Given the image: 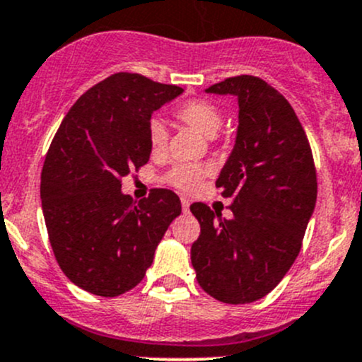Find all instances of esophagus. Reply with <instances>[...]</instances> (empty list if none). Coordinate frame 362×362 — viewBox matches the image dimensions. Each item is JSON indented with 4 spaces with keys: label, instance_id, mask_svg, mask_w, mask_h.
<instances>
[{
    "label": "esophagus",
    "instance_id": "esophagus-1",
    "mask_svg": "<svg viewBox=\"0 0 362 362\" xmlns=\"http://www.w3.org/2000/svg\"><path fill=\"white\" fill-rule=\"evenodd\" d=\"M189 204H191V203H189L187 198H182V210L189 211Z\"/></svg>",
    "mask_w": 362,
    "mask_h": 362
}]
</instances>
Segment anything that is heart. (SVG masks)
Here are the masks:
<instances>
[{"mask_svg":"<svg viewBox=\"0 0 362 362\" xmlns=\"http://www.w3.org/2000/svg\"><path fill=\"white\" fill-rule=\"evenodd\" d=\"M178 120L187 126L194 127L204 136H214L222 126V113L214 103L204 100L187 101L180 105L175 112ZM148 144L152 154H163L168 145V129L160 119H152L148 124ZM211 168L208 164H177L168 173V182L184 192H191L202 184L206 175H210Z\"/></svg>","mask_w":362,"mask_h":362,"instance_id":"obj_1","label":"heart"}]
</instances>
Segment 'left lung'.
Here are the masks:
<instances>
[{
    "label": "left lung",
    "mask_w": 362,
    "mask_h": 362,
    "mask_svg": "<svg viewBox=\"0 0 362 362\" xmlns=\"http://www.w3.org/2000/svg\"><path fill=\"white\" fill-rule=\"evenodd\" d=\"M206 93L238 100L235 147L215 182L233 198V218L191 204L202 226L191 261L204 293L245 305L272 293L301 250L317 202L315 164L293 107L264 80L231 76Z\"/></svg>",
    "instance_id": "1"
}]
</instances>
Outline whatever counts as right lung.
<instances>
[{"instance_id":"add662e5","label":"right lung","mask_w":362,"mask_h":362,"mask_svg":"<svg viewBox=\"0 0 362 362\" xmlns=\"http://www.w3.org/2000/svg\"><path fill=\"white\" fill-rule=\"evenodd\" d=\"M184 93L138 73H115L76 100L42 170L43 217L64 275L90 294L115 298L144 280L182 204L170 189L133 202L120 180L151 158L148 124Z\"/></svg>"}]
</instances>
